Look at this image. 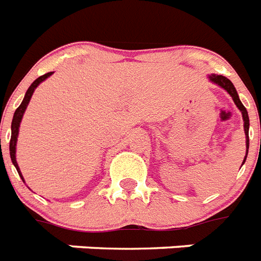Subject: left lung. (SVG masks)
<instances>
[{"instance_id": "1", "label": "left lung", "mask_w": 261, "mask_h": 261, "mask_svg": "<svg viewBox=\"0 0 261 261\" xmlns=\"http://www.w3.org/2000/svg\"><path fill=\"white\" fill-rule=\"evenodd\" d=\"M209 78L212 82L217 83L218 86L224 87L225 90L228 91L229 94H230V97L233 98V101H234V103L237 105V108L241 110V113H243V120H244V130H245V135H247V153H248V148H249V135H248V132H249V117H248V112L247 109H245V106L241 103L239 95H237L236 89H234V86H233V83L230 82L226 76H224V75H210ZM245 159H247V156H245ZM245 159H244V162H245Z\"/></svg>"}]
</instances>
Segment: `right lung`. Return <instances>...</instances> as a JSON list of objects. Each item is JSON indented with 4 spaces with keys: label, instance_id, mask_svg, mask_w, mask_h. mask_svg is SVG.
<instances>
[{
    "label": "right lung",
    "instance_id": "add662e5",
    "mask_svg": "<svg viewBox=\"0 0 261 261\" xmlns=\"http://www.w3.org/2000/svg\"><path fill=\"white\" fill-rule=\"evenodd\" d=\"M52 72H47V74L41 75V76H39V78L35 81V82L29 86V89L27 90V94H25L24 99H22L21 105L18 106L17 109H16V112H14V116H13V120H12V136H10V143H9V151H10V159H12V163L14 164V167H16V170H17L18 175L21 176L22 179V175L21 172H20V168H18V164L17 162H16V143H17V135H18V128H20V122H21V118L22 116H24V112L25 109H27V106H28L29 101H31V97H32L33 91H35V89H36L39 85H40L43 81H44L45 78H48L49 75H51Z\"/></svg>",
    "mask_w": 261,
    "mask_h": 261
}]
</instances>
